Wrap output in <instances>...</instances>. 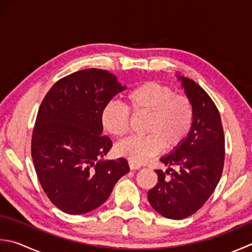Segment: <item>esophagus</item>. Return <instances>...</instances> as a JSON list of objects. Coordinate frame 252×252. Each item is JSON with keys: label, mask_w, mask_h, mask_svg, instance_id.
Returning a JSON list of instances; mask_svg holds the SVG:
<instances>
[{"label": "esophagus", "mask_w": 252, "mask_h": 252, "mask_svg": "<svg viewBox=\"0 0 252 252\" xmlns=\"http://www.w3.org/2000/svg\"><path fill=\"white\" fill-rule=\"evenodd\" d=\"M129 167H130V169H140L141 168V165L140 164H136V162H133V161L129 160Z\"/></svg>", "instance_id": "esophagus-1"}]
</instances>
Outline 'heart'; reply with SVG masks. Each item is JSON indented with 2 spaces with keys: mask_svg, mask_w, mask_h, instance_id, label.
Here are the masks:
<instances>
[{
  "mask_svg": "<svg viewBox=\"0 0 252 252\" xmlns=\"http://www.w3.org/2000/svg\"><path fill=\"white\" fill-rule=\"evenodd\" d=\"M125 104L109 102L101 112V125L115 137L130 130L131 115L146 116L142 136H131L116 146L118 154L142 164L166 150H175L189 136L194 123V105L185 94L155 81L142 83L125 96Z\"/></svg>",
  "mask_w": 252,
  "mask_h": 252,
  "instance_id": "obj_1",
  "label": "heart"
}]
</instances>
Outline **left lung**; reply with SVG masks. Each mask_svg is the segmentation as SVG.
Instances as JSON below:
<instances>
[{"label": "left lung", "instance_id": "obj_1", "mask_svg": "<svg viewBox=\"0 0 252 252\" xmlns=\"http://www.w3.org/2000/svg\"><path fill=\"white\" fill-rule=\"evenodd\" d=\"M178 78L194 105V123L187 140L160 158L176 170H155L158 182L147 193L152 208L171 220L188 218L203 206L219 184L225 159V136L218 107L194 81Z\"/></svg>", "mask_w": 252, "mask_h": 252}]
</instances>
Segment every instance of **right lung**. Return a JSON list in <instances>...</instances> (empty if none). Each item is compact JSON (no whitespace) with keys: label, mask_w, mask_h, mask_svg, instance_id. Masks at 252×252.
<instances>
[{"label":"right lung","mask_w":252,"mask_h":252,"mask_svg":"<svg viewBox=\"0 0 252 252\" xmlns=\"http://www.w3.org/2000/svg\"><path fill=\"white\" fill-rule=\"evenodd\" d=\"M126 88L108 71L86 68L59 80L39 107L32 157L44 193L64 213L97 209L130 170L126 158L102 160L112 142L101 135V112Z\"/></svg>","instance_id":"right-lung-1"}]
</instances>
